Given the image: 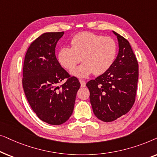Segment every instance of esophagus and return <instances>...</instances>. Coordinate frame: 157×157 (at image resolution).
I'll use <instances>...</instances> for the list:
<instances>
[{"label": "esophagus", "mask_w": 157, "mask_h": 157, "mask_svg": "<svg viewBox=\"0 0 157 157\" xmlns=\"http://www.w3.org/2000/svg\"><path fill=\"white\" fill-rule=\"evenodd\" d=\"M79 82L81 83V87H86V82L83 80H79Z\"/></svg>", "instance_id": "obj_1"}]
</instances>
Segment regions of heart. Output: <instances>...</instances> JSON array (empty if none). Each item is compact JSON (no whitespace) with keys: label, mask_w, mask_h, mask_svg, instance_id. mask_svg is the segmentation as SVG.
<instances>
[{"label":"heart","mask_w":157,"mask_h":157,"mask_svg":"<svg viewBox=\"0 0 157 157\" xmlns=\"http://www.w3.org/2000/svg\"><path fill=\"white\" fill-rule=\"evenodd\" d=\"M71 48L59 49L57 59L62 67L71 69L80 61L83 63L71 71L72 76L85 78L92 73L101 75L106 71L114 61L117 44L110 37H104L91 32L77 33L71 40Z\"/></svg>","instance_id":"1"}]
</instances>
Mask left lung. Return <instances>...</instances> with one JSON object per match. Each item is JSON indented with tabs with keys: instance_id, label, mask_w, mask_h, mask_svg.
<instances>
[{
	"instance_id": "obj_1",
	"label": "left lung",
	"mask_w": 157,
	"mask_h": 157,
	"mask_svg": "<svg viewBox=\"0 0 157 157\" xmlns=\"http://www.w3.org/2000/svg\"><path fill=\"white\" fill-rule=\"evenodd\" d=\"M112 32L119 44L117 56L106 72L86 83L94 114L104 122L114 121L130 111L139 78L138 62L129 42Z\"/></svg>"
}]
</instances>
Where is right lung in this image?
I'll use <instances>...</instances> for the list:
<instances>
[{
  "mask_svg": "<svg viewBox=\"0 0 157 157\" xmlns=\"http://www.w3.org/2000/svg\"><path fill=\"white\" fill-rule=\"evenodd\" d=\"M63 34H42L29 46L23 63V87L28 101L38 117L51 125L68 121L81 86L78 78L71 77L56 57V46ZM64 79L66 82L59 87Z\"/></svg>",
  "mask_w": 157,
  "mask_h": 157,
  "instance_id": "obj_1",
  "label": "right lung"
}]
</instances>
